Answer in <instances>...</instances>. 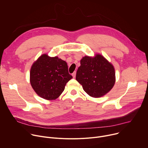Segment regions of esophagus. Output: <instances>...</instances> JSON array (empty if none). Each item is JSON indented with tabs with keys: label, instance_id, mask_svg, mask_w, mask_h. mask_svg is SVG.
Segmentation results:
<instances>
[{
	"label": "esophagus",
	"instance_id": "1",
	"mask_svg": "<svg viewBox=\"0 0 148 148\" xmlns=\"http://www.w3.org/2000/svg\"><path fill=\"white\" fill-rule=\"evenodd\" d=\"M75 75H76V71H74V72L72 74V76L73 77V78H75Z\"/></svg>",
	"mask_w": 148,
	"mask_h": 148
}]
</instances>
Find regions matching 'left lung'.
<instances>
[{"instance_id":"left-lung-1","label":"left lung","mask_w":148,"mask_h":148,"mask_svg":"<svg viewBox=\"0 0 148 148\" xmlns=\"http://www.w3.org/2000/svg\"><path fill=\"white\" fill-rule=\"evenodd\" d=\"M80 64L75 78L88 95L99 98L111 90L116 81L115 69L102 55L84 56Z\"/></svg>"}]
</instances>
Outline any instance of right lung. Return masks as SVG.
Wrapping results in <instances>:
<instances>
[{"label":"right lung","instance_id":"add662e5","mask_svg":"<svg viewBox=\"0 0 148 148\" xmlns=\"http://www.w3.org/2000/svg\"><path fill=\"white\" fill-rule=\"evenodd\" d=\"M71 78L67 63L57 56L43 54L30 69V82L33 89L39 97L46 100L58 98Z\"/></svg>","mask_w":148,"mask_h":148}]
</instances>
